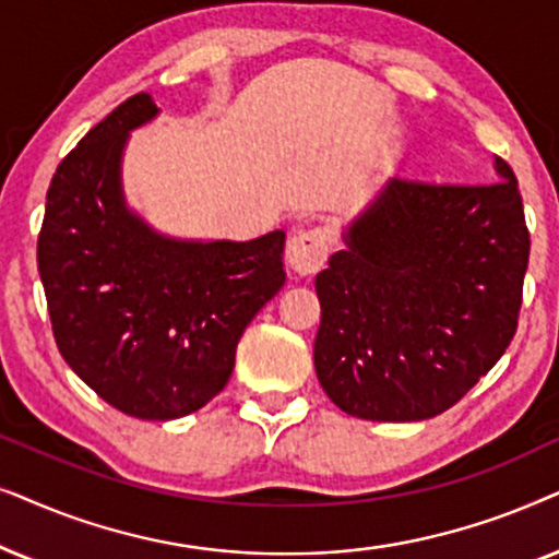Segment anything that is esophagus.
I'll return each mask as SVG.
<instances>
[{
    "label": "esophagus",
    "instance_id": "1",
    "mask_svg": "<svg viewBox=\"0 0 559 559\" xmlns=\"http://www.w3.org/2000/svg\"><path fill=\"white\" fill-rule=\"evenodd\" d=\"M286 258L296 273H317L330 258V235H326V229L309 227L296 233L286 245Z\"/></svg>",
    "mask_w": 559,
    "mask_h": 559
}]
</instances>
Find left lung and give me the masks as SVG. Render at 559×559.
<instances>
[{
    "label": "left lung",
    "mask_w": 559,
    "mask_h": 559,
    "mask_svg": "<svg viewBox=\"0 0 559 559\" xmlns=\"http://www.w3.org/2000/svg\"><path fill=\"white\" fill-rule=\"evenodd\" d=\"M498 181L396 178L317 275V378L370 421H419L455 406L511 345L530 229L509 163Z\"/></svg>",
    "instance_id": "1"
}]
</instances>
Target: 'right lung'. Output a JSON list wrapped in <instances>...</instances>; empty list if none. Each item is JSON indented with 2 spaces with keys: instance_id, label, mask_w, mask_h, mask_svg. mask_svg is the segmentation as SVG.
I'll return each instance as SVG.
<instances>
[{
  "instance_id": "obj_1",
  "label": "right lung",
  "mask_w": 559,
  "mask_h": 559,
  "mask_svg": "<svg viewBox=\"0 0 559 559\" xmlns=\"http://www.w3.org/2000/svg\"><path fill=\"white\" fill-rule=\"evenodd\" d=\"M158 115L140 92L58 163L37 235L56 345L73 373L135 419H178L225 389L237 342L286 284V233L178 242L124 210L119 153Z\"/></svg>"
}]
</instances>
